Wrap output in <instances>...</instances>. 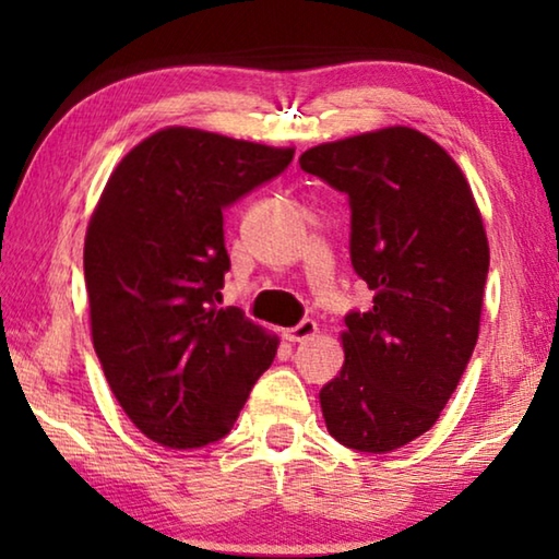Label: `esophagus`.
<instances>
[{
	"mask_svg": "<svg viewBox=\"0 0 559 559\" xmlns=\"http://www.w3.org/2000/svg\"><path fill=\"white\" fill-rule=\"evenodd\" d=\"M318 333V325L316 320H302L296 328H286L283 330V337L288 340V343H302V340H310Z\"/></svg>",
	"mask_w": 559,
	"mask_h": 559,
	"instance_id": "esophagus-1",
	"label": "esophagus"
}]
</instances>
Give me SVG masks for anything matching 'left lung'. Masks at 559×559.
<instances>
[{
  "label": "left lung",
  "instance_id": "obj_1",
  "mask_svg": "<svg viewBox=\"0 0 559 559\" xmlns=\"http://www.w3.org/2000/svg\"><path fill=\"white\" fill-rule=\"evenodd\" d=\"M298 163L349 197V259L374 293L345 318V365L320 390L325 427L347 449L390 453L437 424L476 347L484 216L456 159L414 128L316 145Z\"/></svg>",
  "mask_w": 559,
  "mask_h": 559
}]
</instances>
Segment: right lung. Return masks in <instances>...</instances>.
Wrapping results in <instances>:
<instances>
[{
    "instance_id": "obj_1",
    "label": "right lung",
    "mask_w": 559,
    "mask_h": 559,
    "mask_svg": "<svg viewBox=\"0 0 559 559\" xmlns=\"http://www.w3.org/2000/svg\"><path fill=\"white\" fill-rule=\"evenodd\" d=\"M293 147L173 126L120 159L91 214V337L128 419L167 449L231 431L278 337L216 308L231 261L224 210L290 165Z\"/></svg>"
}]
</instances>
